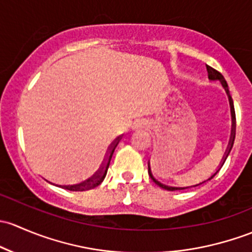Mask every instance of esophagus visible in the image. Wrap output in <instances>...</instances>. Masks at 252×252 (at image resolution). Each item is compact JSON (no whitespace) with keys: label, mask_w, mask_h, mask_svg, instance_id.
Masks as SVG:
<instances>
[{"label":"esophagus","mask_w":252,"mask_h":252,"mask_svg":"<svg viewBox=\"0 0 252 252\" xmlns=\"http://www.w3.org/2000/svg\"><path fill=\"white\" fill-rule=\"evenodd\" d=\"M136 126H137V127H139V128H143V127H144V124H137Z\"/></svg>","instance_id":"1"}]
</instances>
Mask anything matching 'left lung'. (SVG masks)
I'll return each instance as SVG.
<instances>
[{
    "label": "left lung",
    "mask_w": 252,
    "mask_h": 252,
    "mask_svg": "<svg viewBox=\"0 0 252 252\" xmlns=\"http://www.w3.org/2000/svg\"><path fill=\"white\" fill-rule=\"evenodd\" d=\"M207 72H209V79L210 80H212V81H215V80H220V81L222 82V85H223V87H224V90L227 91V93H228V86H227V82H225V80H224V77L222 76V74L220 71H217L216 69H214V68H211V66H209L207 65ZM229 102H230V108H232V118H233V128H232V134H230V142H229V147H228V150H227V154H225V157L223 158V162H222V165H221V167L223 166V164H224V161H225V159H227V157H228V154H229V152L230 150H232V147H233V143H234V138H235V133H234V109H233V105H232V99H230V97H229ZM221 167L219 168V171L221 170ZM219 171H217V172H219ZM216 172V173H217ZM216 173H215V175H216ZM215 175H212L211 177L209 178V180H211V178H214L215 177ZM150 178H152L153 181H154L155 183L158 184V186L159 187H161V188H164V189H166V190H182V189H187V188H190V187H183V188H177V187H168V186H165V184H161L160 182H158L157 180H155L154 177H153L152 176V173H150ZM207 180V181H209ZM204 183V182H203ZM201 184V183H200ZM196 186H199V184H196ZM196 186H193V187H196Z\"/></svg>",
    "instance_id": "8db88e82"
}]
</instances>
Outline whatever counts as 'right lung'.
<instances>
[{
	"label": "right lung",
	"instance_id": "1",
	"mask_svg": "<svg viewBox=\"0 0 252 252\" xmlns=\"http://www.w3.org/2000/svg\"><path fill=\"white\" fill-rule=\"evenodd\" d=\"M120 139H121V136L118 137V138H116L115 141L110 144V147H109V149L107 152V155H105V158H104V161L102 162L99 170H98L97 172L92 176V177L88 178V180L85 181V182L79 183V184H74V186H63V188L68 189V190H72V191H85V190H90V189H93V188H95V187L99 186V184L103 182V180L105 178V176H107V171H108L109 164H110L111 157H113L114 150H115L116 145L119 144Z\"/></svg>",
	"mask_w": 252,
	"mask_h": 252
}]
</instances>
